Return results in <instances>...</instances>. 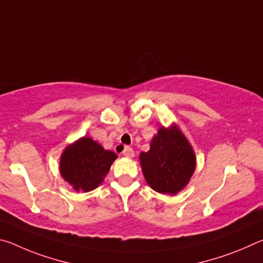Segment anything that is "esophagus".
<instances>
[{
    "instance_id": "1",
    "label": "esophagus",
    "mask_w": 263,
    "mask_h": 263,
    "mask_svg": "<svg viewBox=\"0 0 263 263\" xmlns=\"http://www.w3.org/2000/svg\"><path fill=\"white\" fill-rule=\"evenodd\" d=\"M123 154H124V157H126V158L135 157V152H133V149L131 147H128V146H125V147L123 148Z\"/></svg>"
}]
</instances>
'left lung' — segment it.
Masks as SVG:
<instances>
[{"instance_id": "obj_1", "label": "left lung", "mask_w": 263, "mask_h": 263, "mask_svg": "<svg viewBox=\"0 0 263 263\" xmlns=\"http://www.w3.org/2000/svg\"><path fill=\"white\" fill-rule=\"evenodd\" d=\"M139 161L147 184L163 195L183 190L196 169L195 151L175 123L159 127L149 149L139 154Z\"/></svg>"}]
</instances>
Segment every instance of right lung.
Instances as JSON below:
<instances>
[{
	"label": "right lung",
	"instance_id": "obj_1",
	"mask_svg": "<svg viewBox=\"0 0 263 263\" xmlns=\"http://www.w3.org/2000/svg\"><path fill=\"white\" fill-rule=\"evenodd\" d=\"M117 159L112 151L84 136L66 146L60 155L59 172L75 191L88 193L103 183L111 164Z\"/></svg>",
	"mask_w": 263,
	"mask_h": 263
}]
</instances>
